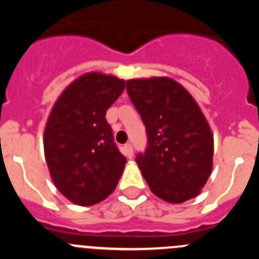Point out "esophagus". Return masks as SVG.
I'll return each instance as SVG.
<instances>
[{
    "label": "esophagus",
    "instance_id": "34e87169",
    "mask_svg": "<svg viewBox=\"0 0 259 259\" xmlns=\"http://www.w3.org/2000/svg\"><path fill=\"white\" fill-rule=\"evenodd\" d=\"M123 152H124V154L127 155L128 158H132V155H134V150H132L131 144H125L124 148H123Z\"/></svg>",
    "mask_w": 259,
    "mask_h": 259
}]
</instances>
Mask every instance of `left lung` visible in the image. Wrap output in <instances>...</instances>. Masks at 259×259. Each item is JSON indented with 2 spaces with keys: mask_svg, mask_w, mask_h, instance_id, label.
<instances>
[{
  "mask_svg": "<svg viewBox=\"0 0 259 259\" xmlns=\"http://www.w3.org/2000/svg\"><path fill=\"white\" fill-rule=\"evenodd\" d=\"M125 85L146 127L148 148L136 163L150 191L170 203L198 196L212 170L214 137L196 100L167 76Z\"/></svg>",
  "mask_w": 259,
  "mask_h": 259,
  "instance_id": "1",
  "label": "left lung"
}]
</instances>
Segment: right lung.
Segmentation results:
<instances>
[{
  "instance_id": "right-lung-1",
  "label": "right lung",
  "mask_w": 259,
  "mask_h": 259,
  "mask_svg": "<svg viewBox=\"0 0 259 259\" xmlns=\"http://www.w3.org/2000/svg\"><path fill=\"white\" fill-rule=\"evenodd\" d=\"M124 85L114 75L87 72L53 105L44 130L45 161L56 188L75 205L101 202L124 170L127 159L105 118Z\"/></svg>"
}]
</instances>
